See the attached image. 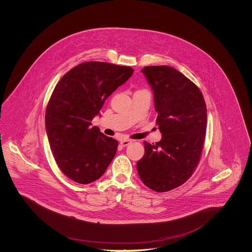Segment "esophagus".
Returning <instances> with one entry per match:
<instances>
[{"mask_svg":"<svg viewBox=\"0 0 252 252\" xmlns=\"http://www.w3.org/2000/svg\"><path fill=\"white\" fill-rule=\"evenodd\" d=\"M131 143V140H128V139H125V140H122V141L120 142V144L122 146H127L128 144H130Z\"/></svg>","mask_w":252,"mask_h":252,"instance_id":"1","label":"esophagus"}]
</instances>
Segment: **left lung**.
Instances as JSON below:
<instances>
[{
    "instance_id": "obj_1",
    "label": "left lung",
    "mask_w": 252,
    "mask_h": 252,
    "mask_svg": "<svg viewBox=\"0 0 252 252\" xmlns=\"http://www.w3.org/2000/svg\"><path fill=\"white\" fill-rule=\"evenodd\" d=\"M154 92L156 125L162 137L144 142V157L137 162L144 185L168 192L191 178L203 149L207 108L197 86L169 66H147L141 71Z\"/></svg>"
}]
</instances>
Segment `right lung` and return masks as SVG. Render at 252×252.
I'll return each mask as SVG.
<instances>
[{"label": "right lung", "instance_id": "1", "mask_svg": "<svg viewBox=\"0 0 252 252\" xmlns=\"http://www.w3.org/2000/svg\"><path fill=\"white\" fill-rule=\"evenodd\" d=\"M134 72L131 67L88 61L65 73L50 97L45 127L50 148L62 173L88 184L103 176L118 142L91 126L105 101Z\"/></svg>", "mask_w": 252, "mask_h": 252}]
</instances>
